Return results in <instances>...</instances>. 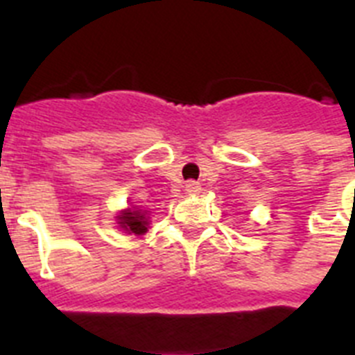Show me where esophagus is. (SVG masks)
<instances>
[{
  "label": "esophagus",
  "mask_w": 355,
  "mask_h": 355,
  "mask_svg": "<svg viewBox=\"0 0 355 355\" xmlns=\"http://www.w3.org/2000/svg\"><path fill=\"white\" fill-rule=\"evenodd\" d=\"M184 190H187V193H199L200 184L197 183V181H187V184H184Z\"/></svg>",
  "instance_id": "esophagus-1"
}]
</instances>
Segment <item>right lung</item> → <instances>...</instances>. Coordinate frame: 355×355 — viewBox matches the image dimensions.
<instances>
[{"instance_id": "right-lung-1", "label": "right lung", "mask_w": 355, "mask_h": 355, "mask_svg": "<svg viewBox=\"0 0 355 355\" xmlns=\"http://www.w3.org/2000/svg\"><path fill=\"white\" fill-rule=\"evenodd\" d=\"M149 213L144 211V209L133 208V209H124L121 211V215L117 216L119 224L124 231H128V234H144L147 233V225H149Z\"/></svg>"}]
</instances>
